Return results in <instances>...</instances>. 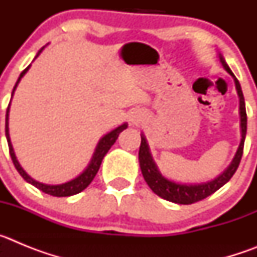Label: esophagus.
Returning a JSON list of instances; mask_svg holds the SVG:
<instances>
[{"instance_id":"esophagus-1","label":"esophagus","mask_w":257,"mask_h":257,"mask_svg":"<svg viewBox=\"0 0 257 257\" xmlns=\"http://www.w3.org/2000/svg\"><path fill=\"white\" fill-rule=\"evenodd\" d=\"M143 119H144V117H143L142 114H139V113H135V114L131 115V123H134V124L140 123Z\"/></svg>"}]
</instances>
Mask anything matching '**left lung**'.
Listing matches in <instances>:
<instances>
[{
  "instance_id": "obj_1",
  "label": "left lung",
  "mask_w": 257,
  "mask_h": 257,
  "mask_svg": "<svg viewBox=\"0 0 257 257\" xmlns=\"http://www.w3.org/2000/svg\"><path fill=\"white\" fill-rule=\"evenodd\" d=\"M220 61H221L222 67L225 68V70L234 78L235 88H237L238 96H239V114H240V134H242V139H240L239 147L237 149L234 158L231 161L230 165L226 167V170L219 175L216 179L207 181V183L202 184H179L175 181L166 179L162 176L158 169H157L156 163H154L152 154L149 152L148 143L145 136L142 134V144H140L139 149V162L140 169H142V174L144 176V180L149 185L152 190L156 193L157 196H160L161 198L166 199V201L174 202V203H179V205H192L196 202L202 201V199L207 198L212 193L216 192L217 189L225 185L231 176L237 171L238 166H239L240 158L243 154V145L244 139H246L247 133V114H246V105H244V97L242 88H240L238 79L233 74L230 68L225 63L224 58L220 55Z\"/></svg>"
}]
</instances>
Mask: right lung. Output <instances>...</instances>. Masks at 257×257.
<instances>
[{"instance_id":"add662e5","label":"right lung","mask_w":257,"mask_h":257,"mask_svg":"<svg viewBox=\"0 0 257 257\" xmlns=\"http://www.w3.org/2000/svg\"><path fill=\"white\" fill-rule=\"evenodd\" d=\"M42 50H44V47H42V49L37 52L36 58L40 55ZM29 67H31V65H28V67H27L26 69L23 70L22 73H20L17 83H15V86H14L13 95H14V91H15V88H17L18 83L20 82V79H22L23 76H24L27 72H28ZM9 109H10V104H9L8 110H6V126H5V133H6V139H8L9 152H10L11 160H13V163H14V166H15V169L18 170V172L22 175V178L24 179L27 183L32 184V185H35L36 188H38V189L42 190L44 193H46V194H50V196H54V197H69V196H73V194H77V193H79V192H82L83 189H86V188L90 185V183L94 180L95 175L97 174V171H99V169H100L101 161H103L104 156L108 153V151L110 149V147L114 144L115 140H117V138H118V135H119V134H121L122 131H123L124 128L127 127V123L121 124V126H118L117 128H114V130L110 131V133L106 134V135H104L103 138H101L100 142L97 143L96 149H95L94 156H92L91 161H90V163H88L87 169H86L82 174L79 175V176H77V178L73 179V180L68 181V183L59 184V185H49V184H42V183H40V181L33 180V179H32L31 176H29V175L27 174L24 170H23V167L19 165V162H18L17 157H15V153H14L13 145H11L10 135H9V122H8L9 121Z\"/></svg>"}]
</instances>
